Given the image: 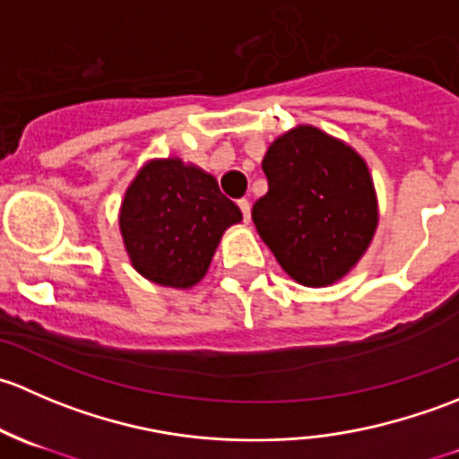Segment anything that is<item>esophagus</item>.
I'll list each match as a JSON object with an SVG mask.
<instances>
[{
    "label": "esophagus",
    "instance_id": "obj_1",
    "mask_svg": "<svg viewBox=\"0 0 459 459\" xmlns=\"http://www.w3.org/2000/svg\"><path fill=\"white\" fill-rule=\"evenodd\" d=\"M238 206H239V211H242L244 221L251 220V204H248V200H238Z\"/></svg>",
    "mask_w": 459,
    "mask_h": 459
}]
</instances>
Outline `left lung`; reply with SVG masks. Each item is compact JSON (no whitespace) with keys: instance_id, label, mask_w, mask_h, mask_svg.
Returning <instances> with one entry per match:
<instances>
[{"instance_id":"obj_1","label":"left lung","mask_w":459,"mask_h":459,"mask_svg":"<svg viewBox=\"0 0 459 459\" xmlns=\"http://www.w3.org/2000/svg\"><path fill=\"white\" fill-rule=\"evenodd\" d=\"M268 193L253 204L259 238L304 286L344 277L377 226L373 179L362 157L319 128L298 126L264 155Z\"/></svg>"}]
</instances>
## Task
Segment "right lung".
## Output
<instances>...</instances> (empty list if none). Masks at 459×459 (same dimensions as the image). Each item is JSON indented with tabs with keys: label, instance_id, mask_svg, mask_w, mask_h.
<instances>
[{
	"label": "right lung",
	"instance_id": "1",
	"mask_svg": "<svg viewBox=\"0 0 459 459\" xmlns=\"http://www.w3.org/2000/svg\"><path fill=\"white\" fill-rule=\"evenodd\" d=\"M242 211L221 195L217 179L179 160L148 161L119 211L124 247L146 280L191 289Z\"/></svg>",
	"mask_w": 459,
	"mask_h": 459
}]
</instances>
